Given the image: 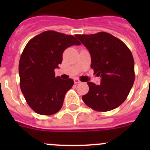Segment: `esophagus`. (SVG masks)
Returning <instances> with one entry per match:
<instances>
[{"mask_svg":"<svg viewBox=\"0 0 150 150\" xmlns=\"http://www.w3.org/2000/svg\"><path fill=\"white\" fill-rule=\"evenodd\" d=\"M74 83H76V84L80 83V80H79V79H78V78H74Z\"/></svg>","mask_w":150,"mask_h":150,"instance_id":"obj_1","label":"esophagus"}]
</instances>
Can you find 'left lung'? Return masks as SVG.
<instances>
[{
	"label": "left lung",
	"mask_w": 150,
	"mask_h": 150,
	"mask_svg": "<svg viewBox=\"0 0 150 150\" xmlns=\"http://www.w3.org/2000/svg\"><path fill=\"white\" fill-rule=\"evenodd\" d=\"M89 51L91 67L101 76L100 85L88 82L89 90L82 99L98 112L112 110L127 98L134 82V61L132 52L120 39L107 32L76 34Z\"/></svg>",
	"instance_id": "8db88e82"
}]
</instances>
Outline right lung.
Returning <instances> with one entry per match:
<instances>
[{"label": "right lung", "mask_w": 150, "mask_h": 150, "mask_svg": "<svg viewBox=\"0 0 150 150\" xmlns=\"http://www.w3.org/2000/svg\"><path fill=\"white\" fill-rule=\"evenodd\" d=\"M81 43L75 37L46 30L30 40L18 64L20 88L29 107L38 114L50 116L59 112L72 79L55 76V69L62 62L64 51Z\"/></svg>", "instance_id": "right-lung-1"}]
</instances>
